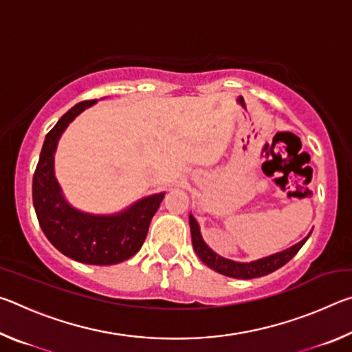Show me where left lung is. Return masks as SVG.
<instances>
[{
	"label": "left lung",
	"mask_w": 352,
	"mask_h": 352,
	"mask_svg": "<svg viewBox=\"0 0 352 352\" xmlns=\"http://www.w3.org/2000/svg\"><path fill=\"white\" fill-rule=\"evenodd\" d=\"M189 226L190 236H192V247L199 258L201 259V262L210 267V269L220 273V275L236 279H253L265 276L272 272L281 269L283 265L287 264V262L300 252V248L305 245V242L309 239V236H311V233H309L305 239L295 243V245H292L290 248L283 250V252L279 253L265 256V258H261L252 262H237L222 258V256H219L216 252H212V250L206 245V242L204 241V237H201L200 233V226L192 214H189Z\"/></svg>",
	"instance_id": "8db88e82"
}]
</instances>
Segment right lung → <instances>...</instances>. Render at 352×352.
<instances>
[{"instance_id":"1","label":"right lung","mask_w":352,"mask_h":352,"mask_svg":"<svg viewBox=\"0 0 352 352\" xmlns=\"http://www.w3.org/2000/svg\"><path fill=\"white\" fill-rule=\"evenodd\" d=\"M96 102L76 104L46 135L32 180V200L41 230L58 252L83 264L113 265L140 252L166 192L142 197L116 214L83 212L65 199L54 174L58 140L83 110Z\"/></svg>"}]
</instances>
